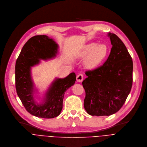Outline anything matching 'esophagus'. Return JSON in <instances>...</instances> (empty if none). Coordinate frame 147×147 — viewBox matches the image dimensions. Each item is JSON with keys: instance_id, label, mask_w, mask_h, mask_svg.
<instances>
[{"instance_id": "34e87169", "label": "esophagus", "mask_w": 147, "mask_h": 147, "mask_svg": "<svg viewBox=\"0 0 147 147\" xmlns=\"http://www.w3.org/2000/svg\"><path fill=\"white\" fill-rule=\"evenodd\" d=\"M83 80V76L82 74H79L76 76V80L78 82H82Z\"/></svg>"}]
</instances>
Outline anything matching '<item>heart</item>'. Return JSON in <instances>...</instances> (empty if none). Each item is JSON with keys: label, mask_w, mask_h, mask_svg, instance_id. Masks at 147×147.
<instances>
[{"label": "heart", "mask_w": 147, "mask_h": 147, "mask_svg": "<svg viewBox=\"0 0 147 147\" xmlns=\"http://www.w3.org/2000/svg\"><path fill=\"white\" fill-rule=\"evenodd\" d=\"M109 54V48L105 44L92 42L86 45L80 53L82 58H85L84 65L87 68H94L105 60Z\"/></svg>", "instance_id": "obj_1"}]
</instances>
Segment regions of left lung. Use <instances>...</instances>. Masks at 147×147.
Here are the masks:
<instances>
[{"label":"left lung","mask_w":147,"mask_h":147,"mask_svg":"<svg viewBox=\"0 0 147 147\" xmlns=\"http://www.w3.org/2000/svg\"><path fill=\"white\" fill-rule=\"evenodd\" d=\"M112 47L100 67L86 72L82 82L84 107L92 116H109L118 112L129 96L133 83V61L120 38L109 32Z\"/></svg>","instance_id":"8db88e82"}]
</instances>
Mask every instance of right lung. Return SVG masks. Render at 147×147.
I'll list each match as a JSON object with an SVG mask.
<instances>
[{
    "instance_id": "1",
    "label": "right lung",
    "mask_w": 147,
    "mask_h": 147,
    "mask_svg": "<svg viewBox=\"0 0 147 147\" xmlns=\"http://www.w3.org/2000/svg\"><path fill=\"white\" fill-rule=\"evenodd\" d=\"M58 45L46 35H36L29 39L23 46L15 67L16 88L18 96L26 110L38 118L50 119L59 115L63 109L65 92L76 81L74 72L64 78H56L39 103L35 98L38 90L32 79L31 69L40 60L55 57Z\"/></svg>"
}]
</instances>
